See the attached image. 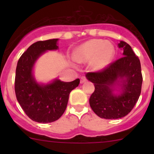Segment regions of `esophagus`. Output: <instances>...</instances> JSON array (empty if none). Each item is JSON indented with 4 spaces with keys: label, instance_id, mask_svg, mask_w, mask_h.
<instances>
[{
    "label": "esophagus",
    "instance_id": "34e87169",
    "mask_svg": "<svg viewBox=\"0 0 154 154\" xmlns=\"http://www.w3.org/2000/svg\"><path fill=\"white\" fill-rule=\"evenodd\" d=\"M86 81V78H85V77H81V78H80V83H85V82Z\"/></svg>",
    "mask_w": 154,
    "mask_h": 154
}]
</instances>
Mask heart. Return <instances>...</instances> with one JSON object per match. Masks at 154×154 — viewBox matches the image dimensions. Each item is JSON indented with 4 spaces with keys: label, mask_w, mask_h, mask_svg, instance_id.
I'll use <instances>...</instances> for the list:
<instances>
[{
    "label": "heart",
    "mask_w": 154,
    "mask_h": 154,
    "mask_svg": "<svg viewBox=\"0 0 154 154\" xmlns=\"http://www.w3.org/2000/svg\"><path fill=\"white\" fill-rule=\"evenodd\" d=\"M114 54L111 43L101 39H91L81 45L74 52V60L78 63L91 61L94 70L102 69L109 63Z\"/></svg>",
    "instance_id": "1"
}]
</instances>
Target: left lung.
I'll return each mask as SVG.
<instances>
[{"label": "left lung", "mask_w": 154, "mask_h": 154, "mask_svg": "<svg viewBox=\"0 0 154 154\" xmlns=\"http://www.w3.org/2000/svg\"><path fill=\"white\" fill-rule=\"evenodd\" d=\"M119 47L123 48L124 57L100 71L86 74L87 79L94 85V91L89 98L90 106L102 119L125 117L136 105L142 91L143 78L139 57L125 42H121ZM119 79L123 80V91L117 96L113 94L111 87Z\"/></svg>", "instance_id": "8db88e82"}]
</instances>
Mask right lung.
I'll list each match as a JSON object with an SVG mask.
<instances>
[{
  "label": "right lung",
  "mask_w": 154,
  "mask_h": 154,
  "mask_svg": "<svg viewBox=\"0 0 154 154\" xmlns=\"http://www.w3.org/2000/svg\"><path fill=\"white\" fill-rule=\"evenodd\" d=\"M57 38L33 43L21 56L17 63L15 91L17 100L25 114L38 123L58 120L67 107L69 94L78 86L80 80L71 82L54 80L48 85H39L32 74L34 63L48 50L58 48Z\"/></svg>",
  "instance_id": "1"
}]
</instances>
